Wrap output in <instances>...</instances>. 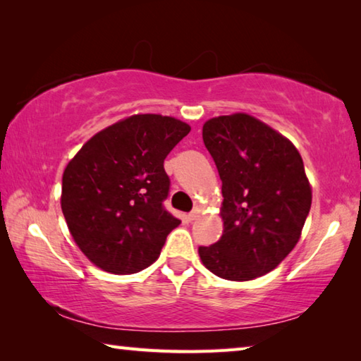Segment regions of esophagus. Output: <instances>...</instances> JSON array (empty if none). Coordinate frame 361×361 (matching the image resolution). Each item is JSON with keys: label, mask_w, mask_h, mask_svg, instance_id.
I'll return each mask as SVG.
<instances>
[{"label": "esophagus", "mask_w": 361, "mask_h": 361, "mask_svg": "<svg viewBox=\"0 0 361 361\" xmlns=\"http://www.w3.org/2000/svg\"><path fill=\"white\" fill-rule=\"evenodd\" d=\"M202 212H204V207L202 205H195L194 210L188 215V218L191 219V221H194V219H197L200 216V213H202Z\"/></svg>", "instance_id": "esophagus-1"}]
</instances>
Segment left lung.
<instances>
[{
	"mask_svg": "<svg viewBox=\"0 0 361 361\" xmlns=\"http://www.w3.org/2000/svg\"><path fill=\"white\" fill-rule=\"evenodd\" d=\"M205 148L223 181V235L199 247L215 276L247 282L276 269L301 237L312 204L302 157L288 138L247 113L212 118Z\"/></svg>",
	"mask_w": 361,
	"mask_h": 361,
	"instance_id": "left-lung-1",
	"label": "left lung"
}]
</instances>
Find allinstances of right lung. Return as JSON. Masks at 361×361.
<instances>
[{
	"label": "right lung",
	"instance_id": "obj_1",
	"mask_svg": "<svg viewBox=\"0 0 361 361\" xmlns=\"http://www.w3.org/2000/svg\"><path fill=\"white\" fill-rule=\"evenodd\" d=\"M191 127L162 114H133L87 140L65 167L60 205L90 262L127 276L154 262L181 221L164 209V159Z\"/></svg>",
	"mask_w": 361,
	"mask_h": 361
}]
</instances>
